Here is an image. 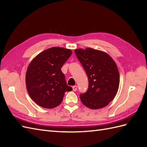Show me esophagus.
Masks as SVG:
<instances>
[{
	"instance_id": "obj_1",
	"label": "esophagus",
	"mask_w": 147,
	"mask_h": 147,
	"mask_svg": "<svg viewBox=\"0 0 147 147\" xmlns=\"http://www.w3.org/2000/svg\"><path fill=\"white\" fill-rule=\"evenodd\" d=\"M72 89H73V91H76L77 90V86H74L73 87H72Z\"/></svg>"
}]
</instances>
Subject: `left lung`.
<instances>
[{
  "label": "left lung",
  "instance_id": "1",
  "mask_svg": "<svg viewBox=\"0 0 147 147\" xmlns=\"http://www.w3.org/2000/svg\"><path fill=\"white\" fill-rule=\"evenodd\" d=\"M75 53L88 78V89L80 94L82 103L91 109L107 106L116 96L119 75L116 63L107 53L88 48Z\"/></svg>",
  "mask_w": 147,
  "mask_h": 147
}]
</instances>
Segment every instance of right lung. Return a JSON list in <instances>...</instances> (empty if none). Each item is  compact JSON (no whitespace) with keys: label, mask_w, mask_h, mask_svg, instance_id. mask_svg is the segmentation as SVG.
<instances>
[{"label":"right lung","mask_w":147,"mask_h":147,"mask_svg":"<svg viewBox=\"0 0 147 147\" xmlns=\"http://www.w3.org/2000/svg\"><path fill=\"white\" fill-rule=\"evenodd\" d=\"M72 51L53 47L40 53L30 63L26 83L30 97L42 107L53 109L63 101L64 93L72 90L61 70Z\"/></svg>","instance_id":"1"}]
</instances>
